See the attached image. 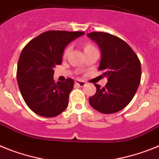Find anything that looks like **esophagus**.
<instances>
[{"label": "esophagus", "instance_id": "esophagus-1", "mask_svg": "<svg viewBox=\"0 0 159 159\" xmlns=\"http://www.w3.org/2000/svg\"><path fill=\"white\" fill-rule=\"evenodd\" d=\"M75 83V84L79 85V86H80V87H84L85 86V84H86V83L81 80H76Z\"/></svg>", "mask_w": 159, "mask_h": 159}]
</instances>
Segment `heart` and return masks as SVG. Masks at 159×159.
<instances>
[{
    "instance_id": "1",
    "label": "heart",
    "mask_w": 159,
    "mask_h": 159,
    "mask_svg": "<svg viewBox=\"0 0 159 159\" xmlns=\"http://www.w3.org/2000/svg\"><path fill=\"white\" fill-rule=\"evenodd\" d=\"M93 49H96V48L95 47L94 45L92 44V43H88L84 45V52H86V51H91V50H93ZM70 47L69 46V47H66V48L64 50V51H63V56L66 57V55H68V53L70 52Z\"/></svg>"
}]
</instances>
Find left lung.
Masks as SVG:
<instances>
[{"label":"left lung","instance_id":"1","mask_svg":"<svg viewBox=\"0 0 159 159\" xmlns=\"http://www.w3.org/2000/svg\"><path fill=\"white\" fill-rule=\"evenodd\" d=\"M101 51L99 70L108 77L104 88L95 84L96 93L89 98V104L101 113H114L125 108L132 100L139 86L142 75L138 55L124 40L104 32L88 34Z\"/></svg>","mask_w":159,"mask_h":159}]
</instances>
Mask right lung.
<instances>
[{"instance_id":"right-lung-1","label":"right lung","mask_w":159,"mask_h":159,"mask_svg":"<svg viewBox=\"0 0 159 159\" xmlns=\"http://www.w3.org/2000/svg\"><path fill=\"white\" fill-rule=\"evenodd\" d=\"M84 32L50 30L41 34L23 48L17 69L19 90L27 106L39 116L54 117L68 105L72 79L54 80V68L63 61L64 48Z\"/></svg>"}]
</instances>
